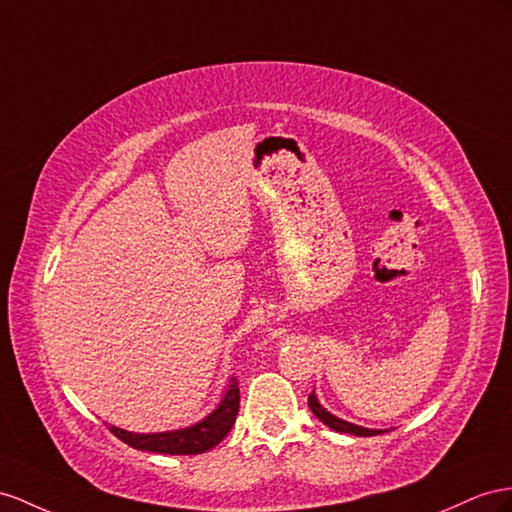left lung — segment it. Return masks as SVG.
Instances as JSON below:
<instances>
[{"label": "left lung", "mask_w": 512, "mask_h": 512, "mask_svg": "<svg viewBox=\"0 0 512 512\" xmlns=\"http://www.w3.org/2000/svg\"><path fill=\"white\" fill-rule=\"evenodd\" d=\"M309 409H311L313 415L320 419L322 424H326V426L337 430V432H348V435H357V437H374V435H381V432H385V430H372V428H363V426H357V424H350V422H344V419L331 415L318 402L316 391L309 393Z\"/></svg>", "instance_id": "8db88e82"}]
</instances>
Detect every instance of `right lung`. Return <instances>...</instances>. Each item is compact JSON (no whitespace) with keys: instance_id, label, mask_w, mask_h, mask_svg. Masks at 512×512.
Listing matches in <instances>:
<instances>
[{"instance_id":"obj_1","label":"right lung","mask_w":512,"mask_h":512,"mask_svg":"<svg viewBox=\"0 0 512 512\" xmlns=\"http://www.w3.org/2000/svg\"><path fill=\"white\" fill-rule=\"evenodd\" d=\"M240 411V387L231 381L225 398L220 400L216 411L209 413L199 424L168 430V432H149V435H140V432H127L123 428L110 426L114 437H119L123 443L131 445L136 450L144 452H157V454H203L207 450L216 448V445L227 437V432L235 424V417Z\"/></svg>"}]
</instances>
